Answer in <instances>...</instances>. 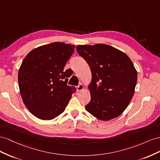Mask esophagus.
I'll return each mask as SVG.
<instances>
[{
    "mask_svg": "<svg viewBox=\"0 0 160 160\" xmlns=\"http://www.w3.org/2000/svg\"><path fill=\"white\" fill-rule=\"evenodd\" d=\"M76 88H77V90H78V91H81V90H83L84 86H83L82 84H80L78 86H77Z\"/></svg>",
    "mask_w": 160,
    "mask_h": 160,
    "instance_id": "esophagus-1",
    "label": "esophagus"
}]
</instances>
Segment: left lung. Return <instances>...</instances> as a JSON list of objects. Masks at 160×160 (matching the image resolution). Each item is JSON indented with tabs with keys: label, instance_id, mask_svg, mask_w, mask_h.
<instances>
[{
	"label": "left lung",
	"instance_id": "1",
	"mask_svg": "<svg viewBox=\"0 0 160 160\" xmlns=\"http://www.w3.org/2000/svg\"><path fill=\"white\" fill-rule=\"evenodd\" d=\"M77 52L89 65L91 98L85 108L98 119L119 116L133 98L138 73L127 55L106 44L78 45Z\"/></svg>",
	"mask_w": 160,
	"mask_h": 160
}]
</instances>
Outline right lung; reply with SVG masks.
I'll return each mask as SVG.
<instances>
[{
  "mask_svg": "<svg viewBox=\"0 0 160 160\" xmlns=\"http://www.w3.org/2000/svg\"><path fill=\"white\" fill-rule=\"evenodd\" d=\"M74 45L54 42L32 50L18 74L21 97L29 111L42 120H51L65 111L74 86L68 85L72 70H64Z\"/></svg>",
  "mask_w": 160,
  "mask_h": 160,
  "instance_id": "1",
  "label": "right lung"
}]
</instances>
